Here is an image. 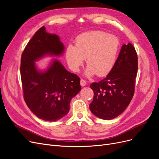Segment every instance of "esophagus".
I'll list each match as a JSON object with an SVG mask.
<instances>
[{"instance_id":"esophagus-1","label":"esophagus","mask_w":159,"mask_h":159,"mask_svg":"<svg viewBox=\"0 0 159 159\" xmlns=\"http://www.w3.org/2000/svg\"><path fill=\"white\" fill-rule=\"evenodd\" d=\"M86 84H87V82H86V81L83 80V79H81V81H80V85L82 86V87H84V86H85Z\"/></svg>"}]
</instances>
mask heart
Listing matches in <instances>:
<instances>
[{"label": "heart", "instance_id": "1", "mask_svg": "<svg viewBox=\"0 0 159 159\" xmlns=\"http://www.w3.org/2000/svg\"><path fill=\"white\" fill-rule=\"evenodd\" d=\"M119 46V38L114 35L98 30L84 32L76 38L75 46H67L66 60L70 68L77 72L86 58V75L105 76L113 68Z\"/></svg>", "mask_w": 159, "mask_h": 159}]
</instances>
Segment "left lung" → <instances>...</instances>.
Segmentation results:
<instances>
[{"instance_id":"1","label":"left lung","mask_w":159,"mask_h":159,"mask_svg":"<svg viewBox=\"0 0 159 159\" xmlns=\"http://www.w3.org/2000/svg\"><path fill=\"white\" fill-rule=\"evenodd\" d=\"M138 70V57L134 46L123 44L112 70L106 78L90 85L94 93L90 111L98 117L110 120L127 107L133 97Z\"/></svg>"}]
</instances>
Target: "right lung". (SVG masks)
Returning a JSON list of instances; mask_svg holds the SVG:
<instances>
[{
    "label": "right lung",
    "instance_id": "add662e5",
    "mask_svg": "<svg viewBox=\"0 0 159 159\" xmlns=\"http://www.w3.org/2000/svg\"><path fill=\"white\" fill-rule=\"evenodd\" d=\"M64 47L56 34L41 27L28 42L21 56L20 75L24 99L42 120L56 121L68 113L71 99L81 90L80 78L54 60L46 71H38L35 61L45 55L59 56Z\"/></svg>",
    "mask_w": 159,
    "mask_h": 159
}]
</instances>
